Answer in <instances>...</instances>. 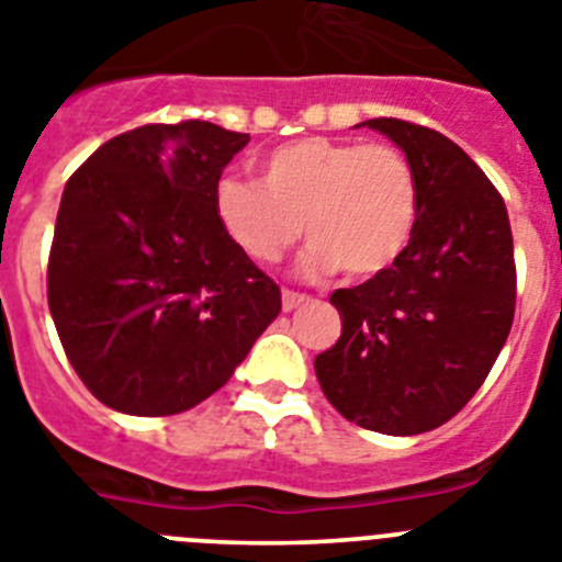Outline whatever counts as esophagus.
Returning a JSON list of instances; mask_svg holds the SVG:
<instances>
[{
    "label": "esophagus",
    "instance_id": "34e87169",
    "mask_svg": "<svg viewBox=\"0 0 562 562\" xmlns=\"http://www.w3.org/2000/svg\"><path fill=\"white\" fill-rule=\"evenodd\" d=\"M311 302V296H305V293H296V291H282V311L291 313L296 311L300 305H307Z\"/></svg>",
    "mask_w": 562,
    "mask_h": 562
}]
</instances>
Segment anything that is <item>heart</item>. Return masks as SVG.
<instances>
[{"instance_id": "1", "label": "heart", "mask_w": 562, "mask_h": 562, "mask_svg": "<svg viewBox=\"0 0 562 562\" xmlns=\"http://www.w3.org/2000/svg\"><path fill=\"white\" fill-rule=\"evenodd\" d=\"M419 179L403 150L305 136L260 159V181L224 176L212 206L221 229L257 262H277L305 235L307 277L344 269L352 280L389 271L412 244Z\"/></svg>"}]
</instances>
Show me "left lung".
Wrapping results in <instances>:
<instances>
[{
	"instance_id": "8db88e82",
	"label": "left lung",
	"mask_w": 562,
	"mask_h": 562,
	"mask_svg": "<svg viewBox=\"0 0 562 562\" xmlns=\"http://www.w3.org/2000/svg\"><path fill=\"white\" fill-rule=\"evenodd\" d=\"M417 170L419 218L392 269L330 296L341 338L316 356L327 401L369 431L412 437L479 392L515 316L507 206L476 161L439 131L367 120Z\"/></svg>"
}]
</instances>
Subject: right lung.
<instances>
[{
    "instance_id": "right-lung-1",
    "label": "right lung",
    "mask_w": 562,
    "mask_h": 562,
    "mask_svg": "<svg viewBox=\"0 0 562 562\" xmlns=\"http://www.w3.org/2000/svg\"><path fill=\"white\" fill-rule=\"evenodd\" d=\"M249 134L204 120L143 125L67 181L47 300L69 363L114 412L165 417L218 392L282 311L232 244L212 190Z\"/></svg>"
}]
</instances>
